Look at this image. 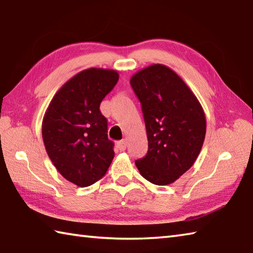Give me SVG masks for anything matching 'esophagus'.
<instances>
[{"label":"esophagus","mask_w":253,"mask_h":253,"mask_svg":"<svg viewBox=\"0 0 253 253\" xmlns=\"http://www.w3.org/2000/svg\"><path fill=\"white\" fill-rule=\"evenodd\" d=\"M126 146H127V143H126V141L125 140H123V141H120L117 143V147H118V149H120L121 151H124L126 149Z\"/></svg>","instance_id":"obj_1"}]
</instances>
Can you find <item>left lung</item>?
<instances>
[{"label": "left lung", "mask_w": 253, "mask_h": 253, "mask_svg": "<svg viewBox=\"0 0 253 253\" xmlns=\"http://www.w3.org/2000/svg\"><path fill=\"white\" fill-rule=\"evenodd\" d=\"M130 84L141 103L148 152L136 167L156 185L175 182L194 165L204 143L206 117L195 94L165 64L136 72Z\"/></svg>", "instance_id": "left-lung-1"}]
</instances>
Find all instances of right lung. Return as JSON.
Returning <instances> with one entry per match:
<instances>
[{"label": "right lung", "instance_id": "1", "mask_svg": "<svg viewBox=\"0 0 253 253\" xmlns=\"http://www.w3.org/2000/svg\"><path fill=\"white\" fill-rule=\"evenodd\" d=\"M116 70L90 68L54 94L42 118V140L58 172L80 187L105 175L114 158L100 104L118 81Z\"/></svg>", "mask_w": 253, "mask_h": 253}]
</instances>
